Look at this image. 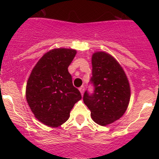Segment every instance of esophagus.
<instances>
[{
  "instance_id": "obj_1",
  "label": "esophagus",
  "mask_w": 159,
  "mask_h": 159,
  "mask_svg": "<svg viewBox=\"0 0 159 159\" xmlns=\"http://www.w3.org/2000/svg\"><path fill=\"white\" fill-rule=\"evenodd\" d=\"M79 91L80 93H81V96H83V93H84V91H85V88H84V86H81L79 88Z\"/></svg>"
}]
</instances>
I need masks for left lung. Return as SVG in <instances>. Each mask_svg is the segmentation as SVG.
I'll return each instance as SVG.
<instances>
[{
	"instance_id": "8db88e82",
	"label": "left lung",
	"mask_w": 159,
	"mask_h": 159,
	"mask_svg": "<svg viewBox=\"0 0 159 159\" xmlns=\"http://www.w3.org/2000/svg\"><path fill=\"white\" fill-rule=\"evenodd\" d=\"M94 93L86 92L83 101L91 111L93 120L106 126L119 120L126 111L131 97L129 81L124 69L113 56L104 51L92 55Z\"/></svg>"
}]
</instances>
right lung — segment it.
<instances>
[{"mask_svg": "<svg viewBox=\"0 0 159 159\" xmlns=\"http://www.w3.org/2000/svg\"><path fill=\"white\" fill-rule=\"evenodd\" d=\"M76 50L56 48L48 51L31 70L26 86L28 104L39 121L57 128L69 119L74 104L81 99L68 71Z\"/></svg>", "mask_w": 159, "mask_h": 159, "instance_id": "right-lung-1", "label": "right lung"}]
</instances>
